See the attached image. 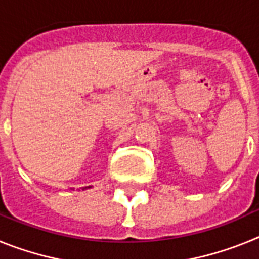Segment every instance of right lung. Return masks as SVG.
<instances>
[{
  "label": "right lung",
  "mask_w": 259,
  "mask_h": 259,
  "mask_svg": "<svg viewBox=\"0 0 259 259\" xmlns=\"http://www.w3.org/2000/svg\"><path fill=\"white\" fill-rule=\"evenodd\" d=\"M87 188H91V187H85V188H83V189H87Z\"/></svg>",
  "instance_id": "right-lung-1"
}]
</instances>
